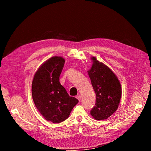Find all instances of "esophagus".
Segmentation results:
<instances>
[{
    "label": "esophagus",
    "mask_w": 151,
    "mask_h": 151,
    "mask_svg": "<svg viewBox=\"0 0 151 151\" xmlns=\"http://www.w3.org/2000/svg\"><path fill=\"white\" fill-rule=\"evenodd\" d=\"M76 98H77V99H78L79 101H81V96L80 95H78V96H76Z\"/></svg>",
    "instance_id": "34e87169"
}]
</instances>
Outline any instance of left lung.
Returning a JSON list of instances; mask_svg holds the SVG:
<instances>
[{"label": "left lung", "mask_w": 151, "mask_h": 151, "mask_svg": "<svg viewBox=\"0 0 151 151\" xmlns=\"http://www.w3.org/2000/svg\"><path fill=\"white\" fill-rule=\"evenodd\" d=\"M93 64L88 71L96 96L91 115L96 120L107 119L115 113L119 105L122 88L113 71L96 57L91 58Z\"/></svg>", "instance_id": "obj_1"}]
</instances>
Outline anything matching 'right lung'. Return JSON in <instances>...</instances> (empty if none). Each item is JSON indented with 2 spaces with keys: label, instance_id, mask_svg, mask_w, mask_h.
<instances>
[{
  "label": "right lung",
  "instance_id": "obj_1",
  "mask_svg": "<svg viewBox=\"0 0 151 151\" xmlns=\"http://www.w3.org/2000/svg\"><path fill=\"white\" fill-rule=\"evenodd\" d=\"M64 58H49L36 71L32 82V97L35 106L47 121L60 123L69 116L78 99L68 94L59 81Z\"/></svg>",
  "mask_w": 151,
  "mask_h": 151
}]
</instances>
